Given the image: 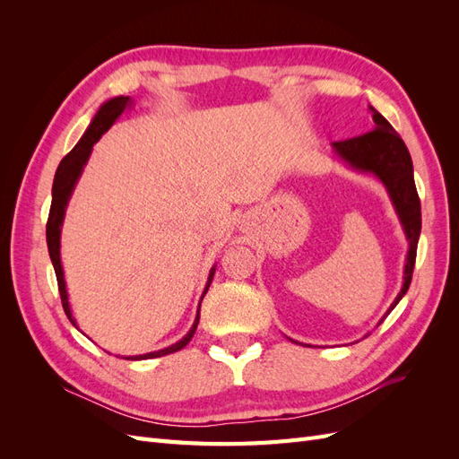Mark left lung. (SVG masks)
Returning <instances> with one entry per match:
<instances>
[{
	"label": "left lung",
	"instance_id": "left-lung-1",
	"mask_svg": "<svg viewBox=\"0 0 459 459\" xmlns=\"http://www.w3.org/2000/svg\"><path fill=\"white\" fill-rule=\"evenodd\" d=\"M369 110L373 118L371 132L351 137V140L344 142H335L333 149L352 169L373 174L375 178L381 179L388 195H391L396 214L402 221V228H404L406 239L410 243L404 266V285H402L391 308L386 310L385 316H388L394 310L400 299L406 295L411 283L415 255H418V241L421 233V203L418 189H415L413 164L406 143L402 142V137L381 113H377L371 105Z\"/></svg>",
	"mask_w": 459,
	"mask_h": 459
}]
</instances>
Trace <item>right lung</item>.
I'll use <instances>...</instances> for the list:
<instances>
[{"label":"right lung","mask_w":459,"mask_h":459,"mask_svg":"<svg viewBox=\"0 0 459 459\" xmlns=\"http://www.w3.org/2000/svg\"><path fill=\"white\" fill-rule=\"evenodd\" d=\"M132 101L130 97H115V100H108L107 103H103L97 110V115L93 117V120L90 122L88 130L82 135V140L76 143V147L68 152V155L61 160L57 172H55V179H53V189H51V208H49V218H48V226H46V239H48V248H49V258L53 262V268H55V275H57V285H59V293H61V302H63V308L66 317L71 319L73 325H76L73 312H71V304H68V295H66V285H65V273H63V266H61V226H63V220H65V211H66V204L68 199H71L74 186L78 182V178L84 170V166L91 155V149L93 143L100 142V137L113 126L115 120L124 113V110L130 108ZM214 277V268L211 270V275H208V283L204 287V293L206 295L208 287H211V281ZM203 300V299H201ZM199 310H201V304H199ZM199 317L201 314L197 312L195 317V324L189 329L187 335L178 341L172 346H166L162 351L157 352H149V354H140V356H128L126 359H147V358H159V356H166V354H172L182 351L184 346L193 339L195 335V329L199 325Z\"/></svg>","instance_id":"right-lung-1"}]
</instances>
